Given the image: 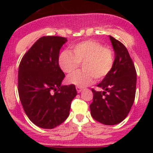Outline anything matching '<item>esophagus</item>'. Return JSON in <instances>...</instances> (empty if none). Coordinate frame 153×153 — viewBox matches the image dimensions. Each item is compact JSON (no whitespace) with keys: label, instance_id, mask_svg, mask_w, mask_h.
Segmentation results:
<instances>
[{"label":"esophagus","instance_id":"1","mask_svg":"<svg viewBox=\"0 0 153 153\" xmlns=\"http://www.w3.org/2000/svg\"><path fill=\"white\" fill-rule=\"evenodd\" d=\"M76 90H77V92L79 93V92H81V91L83 90V88L81 87V86H76Z\"/></svg>","mask_w":153,"mask_h":153}]
</instances>
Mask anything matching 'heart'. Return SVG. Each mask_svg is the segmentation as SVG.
Instances as JSON below:
<instances>
[{
  "label": "heart",
  "mask_w": 153,
  "mask_h": 153,
  "mask_svg": "<svg viewBox=\"0 0 153 153\" xmlns=\"http://www.w3.org/2000/svg\"><path fill=\"white\" fill-rule=\"evenodd\" d=\"M83 63V71H78L67 78L69 84L81 87L90 85L95 78L100 81L111 72L115 64L113 52L95 41H86L65 50L58 57V65L65 73L75 72Z\"/></svg>",
  "instance_id": "1"
}]
</instances>
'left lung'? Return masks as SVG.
Returning a JSON list of instances; mask_svg holds the SVG:
<instances>
[{
    "label": "left lung",
    "instance_id": "1",
    "mask_svg": "<svg viewBox=\"0 0 153 153\" xmlns=\"http://www.w3.org/2000/svg\"><path fill=\"white\" fill-rule=\"evenodd\" d=\"M115 52V64L110 73L92 89L93 101L91 115L98 122L115 125L124 121L134 103L136 90V71L128 50L122 43L109 35Z\"/></svg>",
    "mask_w": 153,
    "mask_h": 153
}]
</instances>
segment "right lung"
Instances as JSON below:
<instances>
[{
  "mask_svg": "<svg viewBox=\"0 0 153 153\" xmlns=\"http://www.w3.org/2000/svg\"><path fill=\"white\" fill-rule=\"evenodd\" d=\"M67 41L63 37H42L20 63L18 89L21 104L29 120L44 129H53L67 119L77 95L74 84L61 85L65 75L58 65V57Z\"/></svg>",
  "mask_w": 153,
  "mask_h": 153,
  "instance_id": "add662e5",
  "label": "right lung"
}]
</instances>
